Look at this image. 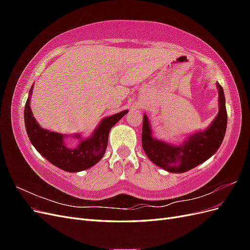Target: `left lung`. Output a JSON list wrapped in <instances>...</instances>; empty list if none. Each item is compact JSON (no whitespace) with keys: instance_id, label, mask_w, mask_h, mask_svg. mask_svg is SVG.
<instances>
[{"instance_id":"left-lung-1","label":"left lung","mask_w":250,"mask_h":250,"mask_svg":"<svg viewBox=\"0 0 250 250\" xmlns=\"http://www.w3.org/2000/svg\"><path fill=\"white\" fill-rule=\"evenodd\" d=\"M219 112L206 130L196 132L180 145L165 143L152 137V129L146 115L143 119L142 146L149 160L158 167L172 173H183L206 162L220 147L224 139L228 112L222 86L217 82Z\"/></svg>"}]
</instances>
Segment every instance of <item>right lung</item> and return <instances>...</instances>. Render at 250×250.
I'll list each match as a JSON object with an SVG mask.
<instances>
[{
    "label": "right lung",
    "instance_id": "add662e5",
    "mask_svg": "<svg viewBox=\"0 0 250 250\" xmlns=\"http://www.w3.org/2000/svg\"><path fill=\"white\" fill-rule=\"evenodd\" d=\"M31 94L32 87L30 89L24 112L28 138L46 160L66 172L86 170L99 162L106 150L111 127L128 112V110H123L103 119L90 138L81 139L80 134H75L74 138L80 139V143L77 147H70L65 144L63 134L43 129L36 122L30 107Z\"/></svg>",
    "mask_w": 250,
    "mask_h": 250
}]
</instances>
